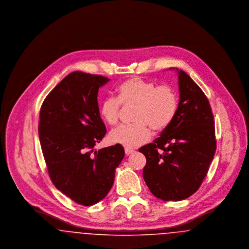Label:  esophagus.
<instances>
[{
    "label": "esophagus",
    "instance_id": "1",
    "mask_svg": "<svg viewBox=\"0 0 249 249\" xmlns=\"http://www.w3.org/2000/svg\"><path fill=\"white\" fill-rule=\"evenodd\" d=\"M134 152H135V150H133V149H131V148H129V147H126V148H125V153H126V155L132 154V153H134Z\"/></svg>",
    "mask_w": 249,
    "mask_h": 249
}]
</instances>
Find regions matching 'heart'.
Instances as JSON below:
<instances>
[{"instance_id":"obj_1","label":"heart","mask_w":249,"mask_h":249,"mask_svg":"<svg viewBox=\"0 0 249 249\" xmlns=\"http://www.w3.org/2000/svg\"><path fill=\"white\" fill-rule=\"evenodd\" d=\"M117 97L108 96L100 106V115L108 125L119 122L120 107H134L130 125H121L109 134L110 141L129 148L140 146L151 137V130L161 131L174 121L178 111V95L170 85H160L132 77L119 85Z\"/></svg>"}]
</instances>
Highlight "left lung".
I'll return each mask as SVG.
<instances>
[{
  "label": "left lung",
  "instance_id": "obj_1",
  "mask_svg": "<svg viewBox=\"0 0 249 249\" xmlns=\"http://www.w3.org/2000/svg\"><path fill=\"white\" fill-rule=\"evenodd\" d=\"M178 71L180 102L171 125L153 142L139 148L145 156L142 177L162 201H181L201 187L216 149L212 108L201 88Z\"/></svg>",
  "mask_w": 249,
  "mask_h": 249
}]
</instances>
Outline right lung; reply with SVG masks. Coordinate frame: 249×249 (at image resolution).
<instances>
[{"mask_svg": "<svg viewBox=\"0 0 249 249\" xmlns=\"http://www.w3.org/2000/svg\"><path fill=\"white\" fill-rule=\"evenodd\" d=\"M108 81L103 75L72 71L48 93L40 109L39 139L49 178L84 206L107 196L125 155L119 143L94 150L107 133L97 96Z\"/></svg>", "mask_w": 249, "mask_h": 249, "instance_id": "right-lung-1", "label": "right lung"}]
</instances>
